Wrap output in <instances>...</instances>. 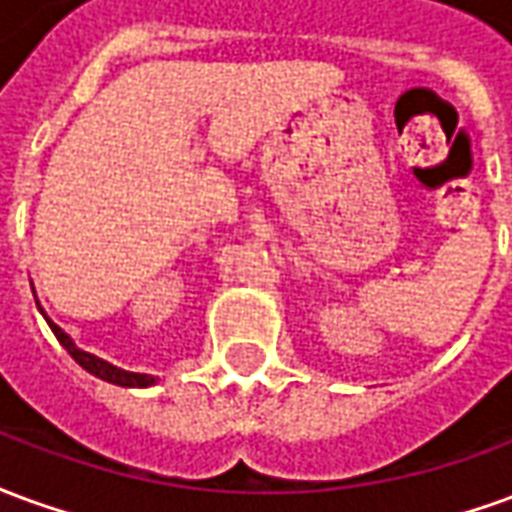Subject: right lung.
I'll use <instances>...</instances> for the list:
<instances>
[{"instance_id": "add662e5", "label": "right lung", "mask_w": 512, "mask_h": 512, "mask_svg": "<svg viewBox=\"0 0 512 512\" xmlns=\"http://www.w3.org/2000/svg\"><path fill=\"white\" fill-rule=\"evenodd\" d=\"M40 310V304H38ZM40 315L46 318V323H49V329L54 332V337L60 340V345L68 351V354L73 356V362L79 367H84L90 376L101 378V381H109V384H117V386H128V389H134V386H153L156 384V378L147 376V373H131V370H120V367L109 365V362H104V359H98L95 354H87V351H82V348H76V343L71 340V334H65L57 326V323L51 321L46 312L40 310Z\"/></svg>"}]
</instances>
